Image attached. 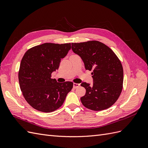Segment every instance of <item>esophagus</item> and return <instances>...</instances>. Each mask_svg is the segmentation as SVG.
I'll use <instances>...</instances> for the list:
<instances>
[{
  "label": "esophagus",
  "instance_id": "1",
  "mask_svg": "<svg viewBox=\"0 0 148 148\" xmlns=\"http://www.w3.org/2000/svg\"><path fill=\"white\" fill-rule=\"evenodd\" d=\"M79 86H80V84H79V83H73V88H78Z\"/></svg>",
  "mask_w": 148,
  "mask_h": 148
}]
</instances>
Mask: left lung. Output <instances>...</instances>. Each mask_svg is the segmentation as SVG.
<instances>
[{
    "mask_svg": "<svg viewBox=\"0 0 148 148\" xmlns=\"http://www.w3.org/2000/svg\"><path fill=\"white\" fill-rule=\"evenodd\" d=\"M71 49L81 57L86 70L92 71L93 84H81L86 89V94L80 99L83 105L95 111L109 108L117 101L123 88V70L118 57L97 41L72 42Z\"/></svg>",
    "mask_w": 148,
    "mask_h": 148,
    "instance_id": "obj_1",
    "label": "left lung"
}]
</instances>
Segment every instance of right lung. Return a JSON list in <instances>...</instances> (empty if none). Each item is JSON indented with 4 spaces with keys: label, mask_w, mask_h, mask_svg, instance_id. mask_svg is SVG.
I'll use <instances>...</instances> for the list:
<instances>
[{
    "label": "right lung",
    "mask_w": 148,
    "mask_h": 148,
    "mask_svg": "<svg viewBox=\"0 0 148 148\" xmlns=\"http://www.w3.org/2000/svg\"><path fill=\"white\" fill-rule=\"evenodd\" d=\"M71 43H44L30 48L22 58L18 71L20 89L28 104L42 112H51L62 106L73 88L71 82H57L51 78Z\"/></svg>",
    "instance_id": "right-lung-1"
}]
</instances>
